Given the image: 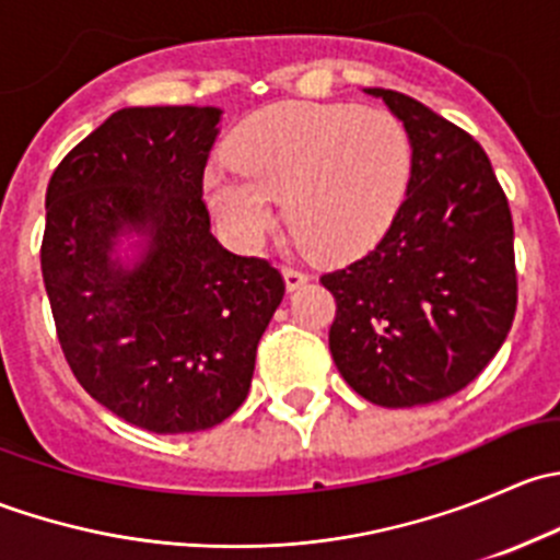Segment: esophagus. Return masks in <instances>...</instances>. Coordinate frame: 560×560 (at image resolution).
<instances>
[{
    "label": "esophagus",
    "instance_id": "obj_1",
    "mask_svg": "<svg viewBox=\"0 0 560 560\" xmlns=\"http://www.w3.org/2000/svg\"><path fill=\"white\" fill-rule=\"evenodd\" d=\"M281 273H284V284L290 292L298 290V287H303L308 281L306 270H298V268H292V265H284V268H281Z\"/></svg>",
    "mask_w": 560,
    "mask_h": 560
}]
</instances>
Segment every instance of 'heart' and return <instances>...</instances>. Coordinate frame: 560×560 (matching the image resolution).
Instances as JSON below:
<instances>
[{
  "label": "heart",
  "mask_w": 560,
  "mask_h": 560,
  "mask_svg": "<svg viewBox=\"0 0 560 560\" xmlns=\"http://www.w3.org/2000/svg\"><path fill=\"white\" fill-rule=\"evenodd\" d=\"M235 165H213L202 191L224 235L254 248L284 200L290 228L322 257H349L387 228L404 200L411 149L385 110L284 103L257 113L233 143Z\"/></svg>",
  "instance_id": "b5f03b06"
}]
</instances>
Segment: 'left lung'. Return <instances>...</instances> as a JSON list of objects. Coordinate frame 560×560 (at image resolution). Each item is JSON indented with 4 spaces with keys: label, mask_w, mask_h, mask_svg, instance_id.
Returning <instances> with one entry per match:
<instances>
[{
    "label": "left lung",
    "mask_w": 560,
    "mask_h": 560,
    "mask_svg": "<svg viewBox=\"0 0 560 560\" xmlns=\"http://www.w3.org/2000/svg\"><path fill=\"white\" fill-rule=\"evenodd\" d=\"M404 124L406 197L382 241L322 276L336 298L330 354L387 409L433 404L482 374L517 306L510 202L482 145L417 100L365 89Z\"/></svg>",
    "instance_id": "8db88e82"
}]
</instances>
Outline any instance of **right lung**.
Segmentation results:
<instances>
[{
    "mask_svg": "<svg viewBox=\"0 0 560 560\" xmlns=\"http://www.w3.org/2000/svg\"><path fill=\"white\" fill-rule=\"evenodd\" d=\"M219 107H124L61 160L39 262L61 352L97 404L151 433L228 420L284 298L273 265L211 233Z\"/></svg>",
    "mask_w": 560,
    "mask_h": 560,
    "instance_id": "obj_1",
    "label": "right lung"
}]
</instances>
